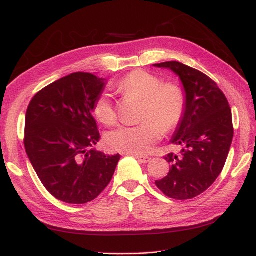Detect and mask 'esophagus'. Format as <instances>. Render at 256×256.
<instances>
[{
  "instance_id": "esophagus-1",
  "label": "esophagus",
  "mask_w": 256,
  "mask_h": 256,
  "mask_svg": "<svg viewBox=\"0 0 256 256\" xmlns=\"http://www.w3.org/2000/svg\"><path fill=\"white\" fill-rule=\"evenodd\" d=\"M136 157V158L140 162H144V164H146V162H150V157H148V156H135Z\"/></svg>"
}]
</instances>
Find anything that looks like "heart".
Masks as SVG:
<instances>
[{
	"instance_id": "1",
	"label": "heart",
	"mask_w": 256,
	"mask_h": 256,
	"mask_svg": "<svg viewBox=\"0 0 256 256\" xmlns=\"http://www.w3.org/2000/svg\"><path fill=\"white\" fill-rule=\"evenodd\" d=\"M120 94L143 99L140 120L135 125H120L106 135L108 150L142 155L153 148L165 131L178 126L186 112V94L174 81L162 82L156 74L138 69L128 72L116 84ZM92 113L106 125L116 120V108L111 96L102 92L92 104Z\"/></svg>"
}]
</instances>
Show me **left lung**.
I'll return each instance as SVG.
<instances>
[{
	"instance_id": "left-lung-1",
	"label": "left lung",
	"mask_w": 256,
	"mask_h": 256,
	"mask_svg": "<svg viewBox=\"0 0 256 256\" xmlns=\"http://www.w3.org/2000/svg\"><path fill=\"white\" fill-rule=\"evenodd\" d=\"M154 66L177 74L186 91V112L172 140L184 148L179 155L165 156L172 168L155 184L167 197L192 199L204 192L224 170L234 131L231 108L218 84L199 70L178 62Z\"/></svg>"
}]
</instances>
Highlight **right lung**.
Instances as JSON below:
<instances>
[{
	"label": "right lung",
	"mask_w": 256,
	"mask_h": 256,
	"mask_svg": "<svg viewBox=\"0 0 256 256\" xmlns=\"http://www.w3.org/2000/svg\"><path fill=\"white\" fill-rule=\"evenodd\" d=\"M103 88L104 79L74 72L38 91L27 108V156L47 192L64 202L94 200L120 160L92 148L100 138L92 104Z\"/></svg>",
	"instance_id": "add662e5"
}]
</instances>
